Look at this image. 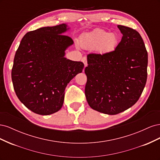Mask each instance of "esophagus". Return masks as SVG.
Wrapping results in <instances>:
<instances>
[{
  "label": "esophagus",
  "instance_id": "esophagus-1",
  "mask_svg": "<svg viewBox=\"0 0 160 160\" xmlns=\"http://www.w3.org/2000/svg\"><path fill=\"white\" fill-rule=\"evenodd\" d=\"M81 61L84 63L85 67H87V65H88V61H87V57H83V58H82V60Z\"/></svg>",
  "mask_w": 160,
  "mask_h": 160
}]
</instances>
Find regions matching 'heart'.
<instances>
[{"label": "heart", "instance_id": "heart-1", "mask_svg": "<svg viewBox=\"0 0 160 160\" xmlns=\"http://www.w3.org/2000/svg\"><path fill=\"white\" fill-rule=\"evenodd\" d=\"M118 44V37L116 34L100 29L87 34L80 39V45L85 49H93L99 47L103 51H113Z\"/></svg>", "mask_w": 160, "mask_h": 160}]
</instances>
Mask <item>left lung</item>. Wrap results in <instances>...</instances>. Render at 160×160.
Wrapping results in <instances>:
<instances>
[{
	"label": "left lung",
	"instance_id": "8db88e82",
	"mask_svg": "<svg viewBox=\"0 0 160 160\" xmlns=\"http://www.w3.org/2000/svg\"><path fill=\"white\" fill-rule=\"evenodd\" d=\"M123 37L113 51L88 55L85 93L90 107L116 115L138 101L146 83L148 52L139 33L118 25Z\"/></svg>",
	"mask_w": 160,
	"mask_h": 160
}]
</instances>
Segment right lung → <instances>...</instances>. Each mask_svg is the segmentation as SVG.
Instances as JSON below:
<instances>
[{
  "mask_svg": "<svg viewBox=\"0 0 160 160\" xmlns=\"http://www.w3.org/2000/svg\"><path fill=\"white\" fill-rule=\"evenodd\" d=\"M66 24L27 32L15 53L11 72L13 88L21 102L32 112L47 115L57 112L64 102L65 89L83 69L81 61L65 57L73 44L62 35Z\"/></svg>",
  "mask_w": 160,
  "mask_h": 160,
  "instance_id": "1",
  "label": "right lung"
}]
</instances>
